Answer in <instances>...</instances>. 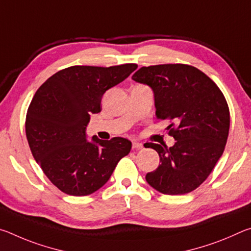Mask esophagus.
<instances>
[{
  "label": "esophagus",
  "instance_id": "34e87169",
  "mask_svg": "<svg viewBox=\"0 0 251 251\" xmlns=\"http://www.w3.org/2000/svg\"><path fill=\"white\" fill-rule=\"evenodd\" d=\"M143 144L142 143H138V142H133V150H141L143 148Z\"/></svg>",
  "mask_w": 251,
  "mask_h": 251
}]
</instances>
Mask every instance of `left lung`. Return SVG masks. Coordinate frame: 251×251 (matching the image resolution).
Here are the masks:
<instances>
[{"label":"left lung","instance_id":"8db88e82","mask_svg":"<svg viewBox=\"0 0 251 251\" xmlns=\"http://www.w3.org/2000/svg\"><path fill=\"white\" fill-rule=\"evenodd\" d=\"M131 78L151 88L156 117L173 122L167 129L176 141L172 147L148 144L158 152L160 165L147 174L146 181L165 195L193 192L226 146L230 116L222 91L205 73L185 64L142 67Z\"/></svg>","mask_w":251,"mask_h":251}]
</instances>
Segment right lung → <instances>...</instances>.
Wrapping results in <instances>:
<instances>
[{
	"label": "right lung",
	"instance_id": "right-lung-1",
	"mask_svg": "<svg viewBox=\"0 0 251 251\" xmlns=\"http://www.w3.org/2000/svg\"><path fill=\"white\" fill-rule=\"evenodd\" d=\"M136 69V64L71 66L50 76L36 91L26 114V138L34 159L63 193H95L128 155V139L101 141L93 136L90 142L86 127L92 114L101 110L104 93Z\"/></svg>",
	"mask_w": 251,
	"mask_h": 251
}]
</instances>
